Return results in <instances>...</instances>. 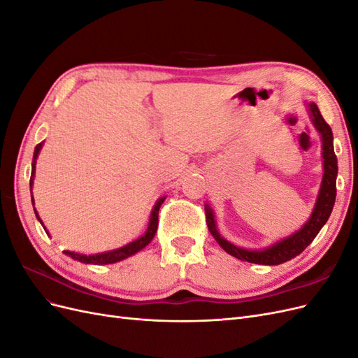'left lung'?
<instances>
[{"mask_svg": "<svg viewBox=\"0 0 358 358\" xmlns=\"http://www.w3.org/2000/svg\"><path fill=\"white\" fill-rule=\"evenodd\" d=\"M309 110L315 124L317 129L322 138V158H324V176L321 189L318 194V200L315 204L309 221L305 224V227L294 233L292 236L287 237V239L275 243L263 251H248V249L237 248L233 243L227 242L224 237L220 236L218 230H216L213 213L209 209V206H206V222H208L209 231L215 237V241L221 245L225 252L230 255L242 259V262L254 263V264H266V266H276L282 264L288 259L297 257L310 245V242L315 239L322 225L327 222L329 216L333 210L334 200H336V178H338V158L334 154L333 148V133L330 125L324 121L321 112L318 110V106L310 103Z\"/></svg>", "mask_w": 358, "mask_h": 358, "instance_id": "obj_1", "label": "left lung"}]
</instances>
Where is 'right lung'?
I'll use <instances>...</instances> for the list:
<instances>
[{
	"label": "right lung",
	"mask_w": 358,
	"mask_h": 358,
	"mask_svg": "<svg viewBox=\"0 0 358 358\" xmlns=\"http://www.w3.org/2000/svg\"><path fill=\"white\" fill-rule=\"evenodd\" d=\"M41 149V143H38L36 146V150H34V158H32V176H34V170H36V159H37V155L40 152ZM32 176L29 179V187H32ZM162 201H164V199H159L155 204V208L152 210V215H150V222H149V227L146 233L140 237V239L128 243L122 248L119 249H115V251H110V252H104V254H95V255H83V254H74V252H70V251H64L66 252V255L71 257L73 259H78V262L80 263H85V264H112V263H116V262H121V259L133 255L136 252H138L140 249H143L148 243H150V241L154 239V236L157 233V229H158V212H159V208ZM32 206H34V199H32ZM37 215V212H36ZM38 218V215H37ZM38 221L41 222V220L38 218ZM43 224V222H41Z\"/></svg>",
	"instance_id": "right-lung-1"
}]
</instances>
